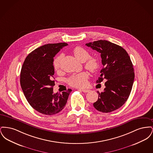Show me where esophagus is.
I'll return each mask as SVG.
<instances>
[{
    "mask_svg": "<svg viewBox=\"0 0 153 153\" xmlns=\"http://www.w3.org/2000/svg\"><path fill=\"white\" fill-rule=\"evenodd\" d=\"M82 91L83 92H84V93H87V92H89L90 91V90L89 89H82Z\"/></svg>",
    "mask_w": 153,
    "mask_h": 153,
    "instance_id": "34e87169",
    "label": "esophagus"
}]
</instances>
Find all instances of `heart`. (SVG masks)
I'll return each instance as SVG.
<instances>
[{"instance_id":"heart-1","label":"heart","mask_w":153,"mask_h":153,"mask_svg":"<svg viewBox=\"0 0 153 153\" xmlns=\"http://www.w3.org/2000/svg\"><path fill=\"white\" fill-rule=\"evenodd\" d=\"M75 57L80 62H84V67L91 72H95L99 66L97 60L94 57H90V54L87 51L81 47H76L73 51ZM62 58V55L57 57L53 62L54 70L56 72H59L61 69V62ZM89 76L86 72L74 74L68 80V83L75 87L82 88L87 85Z\"/></svg>"}]
</instances>
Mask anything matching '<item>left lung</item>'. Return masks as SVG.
I'll list each match as a JSON object with an SVG mask.
<instances>
[{
  "mask_svg": "<svg viewBox=\"0 0 153 153\" xmlns=\"http://www.w3.org/2000/svg\"><path fill=\"white\" fill-rule=\"evenodd\" d=\"M101 54L103 67L96 83L106 80L104 91L99 93L94 103L97 111L108 113L121 107L131 93L135 74L133 65L127 52L117 44L99 40L85 44Z\"/></svg>",
  "mask_w": 153,
  "mask_h": 153,
  "instance_id": "1",
  "label": "left lung"
}]
</instances>
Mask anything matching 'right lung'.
I'll return each instance as SVG.
<instances>
[{
    "mask_svg": "<svg viewBox=\"0 0 153 153\" xmlns=\"http://www.w3.org/2000/svg\"><path fill=\"white\" fill-rule=\"evenodd\" d=\"M67 45H44L29 54L22 65L20 83L23 94L30 105L44 115H54L64 109L70 94L69 91L53 94V58Z\"/></svg>",
    "mask_w": 153,
    "mask_h": 153,
    "instance_id": "right-lung-1",
    "label": "right lung"
}]
</instances>
